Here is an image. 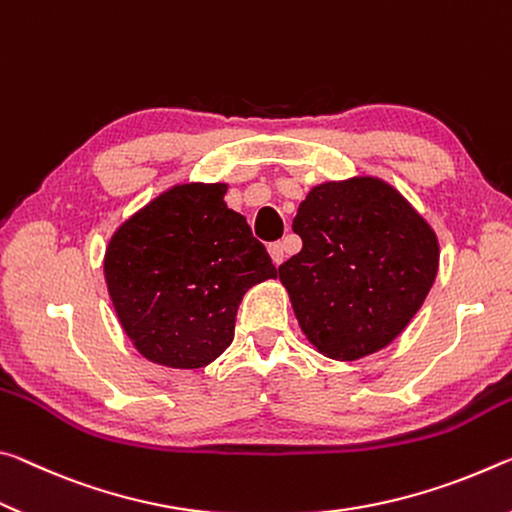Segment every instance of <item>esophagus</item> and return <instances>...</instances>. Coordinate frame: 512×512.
I'll return each instance as SVG.
<instances>
[{
	"label": "esophagus",
	"instance_id": "34e87169",
	"mask_svg": "<svg viewBox=\"0 0 512 512\" xmlns=\"http://www.w3.org/2000/svg\"><path fill=\"white\" fill-rule=\"evenodd\" d=\"M267 251H270L274 265H281L283 258H286V249H283V242H270V247H267Z\"/></svg>",
	"mask_w": 512,
	"mask_h": 512
}]
</instances>
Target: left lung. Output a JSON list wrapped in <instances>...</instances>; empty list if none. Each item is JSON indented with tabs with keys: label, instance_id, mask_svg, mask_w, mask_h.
<instances>
[{
	"label": "left lung",
	"instance_id": "obj_1",
	"mask_svg": "<svg viewBox=\"0 0 512 512\" xmlns=\"http://www.w3.org/2000/svg\"><path fill=\"white\" fill-rule=\"evenodd\" d=\"M292 231L304 245L279 265V279L301 331L335 360L388 347L438 274L433 229L381 179L320 183L299 204Z\"/></svg>",
	"mask_w": 512,
	"mask_h": 512
}]
</instances>
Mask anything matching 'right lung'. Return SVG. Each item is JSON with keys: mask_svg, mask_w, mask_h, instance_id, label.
Returning a JSON list of instances; mask_svg holds the SVG:
<instances>
[{"mask_svg": "<svg viewBox=\"0 0 512 512\" xmlns=\"http://www.w3.org/2000/svg\"><path fill=\"white\" fill-rule=\"evenodd\" d=\"M224 183H183L129 217L108 242V295L152 363L197 370L231 345L245 292L276 267Z\"/></svg>", "mask_w": 512, "mask_h": 512, "instance_id": "add662e5", "label": "right lung"}]
</instances>
